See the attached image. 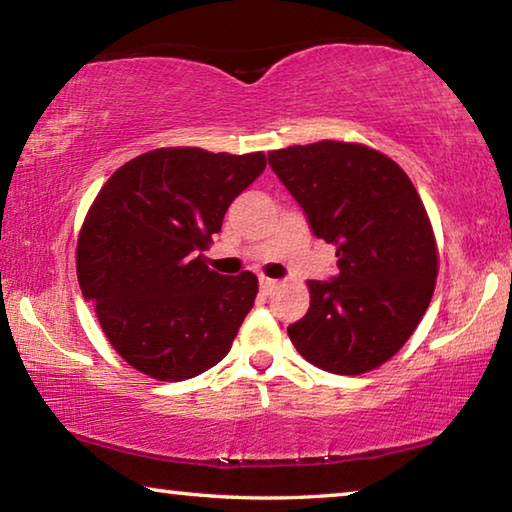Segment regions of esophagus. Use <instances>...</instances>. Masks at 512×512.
I'll use <instances>...</instances> for the list:
<instances>
[{
	"instance_id": "obj_1",
	"label": "esophagus",
	"mask_w": 512,
	"mask_h": 512,
	"mask_svg": "<svg viewBox=\"0 0 512 512\" xmlns=\"http://www.w3.org/2000/svg\"><path fill=\"white\" fill-rule=\"evenodd\" d=\"M277 287H280V282H277V280H271V277H259V289H262L264 293H266V296H268V293H273Z\"/></svg>"
}]
</instances>
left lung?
Masks as SVG:
<instances>
[{"mask_svg":"<svg viewBox=\"0 0 512 512\" xmlns=\"http://www.w3.org/2000/svg\"><path fill=\"white\" fill-rule=\"evenodd\" d=\"M318 239L336 246L339 277L309 280V311L289 339L316 368L363 375L411 339L438 275V246L411 178L357 142L320 140L268 153Z\"/></svg>","mask_w":512,"mask_h":512,"instance_id":"left-lung-1","label":"left lung"}]
</instances>
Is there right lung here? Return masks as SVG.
<instances>
[{"label":"right lung","mask_w":512,"mask_h":512,"mask_svg":"<svg viewBox=\"0 0 512 512\" xmlns=\"http://www.w3.org/2000/svg\"><path fill=\"white\" fill-rule=\"evenodd\" d=\"M266 155L164 146L112 173L76 241V275L128 366L183 381L216 366L259 291L257 275H219L203 250Z\"/></svg>","instance_id":"obj_1"}]
</instances>
